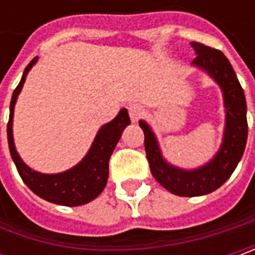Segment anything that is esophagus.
I'll use <instances>...</instances> for the list:
<instances>
[{
	"label": "esophagus",
	"instance_id": "34e87169",
	"mask_svg": "<svg viewBox=\"0 0 255 255\" xmlns=\"http://www.w3.org/2000/svg\"><path fill=\"white\" fill-rule=\"evenodd\" d=\"M128 109H129V116H130L132 122H137L139 119H142L144 111H143V108L140 105H137V103H130Z\"/></svg>",
	"mask_w": 255,
	"mask_h": 255
}]
</instances>
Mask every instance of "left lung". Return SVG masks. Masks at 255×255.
Here are the masks:
<instances>
[{
  "label": "left lung",
  "mask_w": 255,
  "mask_h": 255,
  "mask_svg": "<svg viewBox=\"0 0 255 255\" xmlns=\"http://www.w3.org/2000/svg\"><path fill=\"white\" fill-rule=\"evenodd\" d=\"M191 46L197 54L193 64L204 69L220 85L224 96L226 132L216 157L196 170L187 171L173 167L163 160L156 137L147 123L139 122L144 133V150L153 177L166 190L183 197L203 196L219 189L237 167L249 134L246 96L229 59L219 49L200 42H191Z\"/></svg>",
  "instance_id": "8db88e82"
}]
</instances>
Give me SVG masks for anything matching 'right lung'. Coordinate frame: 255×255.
Returning <instances> with one entry per match:
<instances>
[{
	"label": "right lung",
	"mask_w": 255,
	"mask_h": 255,
	"mask_svg": "<svg viewBox=\"0 0 255 255\" xmlns=\"http://www.w3.org/2000/svg\"><path fill=\"white\" fill-rule=\"evenodd\" d=\"M36 61L38 58H34L25 68L21 82L15 88L11 98L9 121L6 125L9 153L21 179L36 196L55 204H62L69 207L81 206L96 199L105 189L109 176V159L115 150V146L121 139V134L125 130V128L130 123V118L128 111L122 109L112 122L102 126L93 140L91 150L85 156L84 160L76 164L74 169L58 174H42L31 170L21 160V157L15 150L14 137H12V116H14L15 102L22 89L25 76Z\"/></svg>",
	"instance_id": "add662e5"
}]
</instances>
